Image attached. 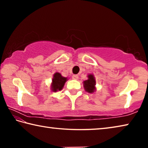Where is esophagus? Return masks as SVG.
<instances>
[{"mask_svg":"<svg viewBox=\"0 0 148 148\" xmlns=\"http://www.w3.org/2000/svg\"><path fill=\"white\" fill-rule=\"evenodd\" d=\"M78 78H79V77H78V76H77V75H73V76H72V79H73L77 80Z\"/></svg>","mask_w":148,"mask_h":148,"instance_id":"esophagus-1","label":"esophagus"}]
</instances>
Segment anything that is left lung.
<instances>
[{
    "label": "left lung",
    "instance_id": "left-lung-1",
    "mask_svg": "<svg viewBox=\"0 0 148 148\" xmlns=\"http://www.w3.org/2000/svg\"><path fill=\"white\" fill-rule=\"evenodd\" d=\"M87 77H88V79L84 82V87L87 92L92 93L96 90V87H95L96 81H95V78L92 74H89Z\"/></svg>",
    "mask_w": 148,
    "mask_h": 148
}]
</instances>
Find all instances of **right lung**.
I'll use <instances>...</instances> for the list:
<instances>
[{
	"instance_id": "add662e5",
	"label": "right lung",
	"mask_w": 148,
	"mask_h": 148,
	"mask_svg": "<svg viewBox=\"0 0 148 148\" xmlns=\"http://www.w3.org/2000/svg\"><path fill=\"white\" fill-rule=\"evenodd\" d=\"M67 77L62 76V75L56 72L53 74L52 83L51 85V89L52 91L57 92V91H61L63 88L65 82H66Z\"/></svg>"
}]
</instances>
